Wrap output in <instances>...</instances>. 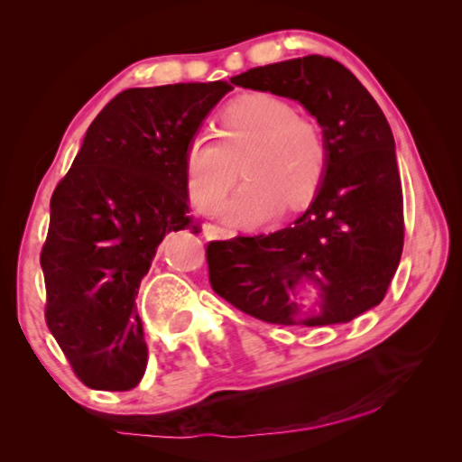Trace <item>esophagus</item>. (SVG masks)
I'll return each mask as SVG.
<instances>
[{"instance_id":"34e87169","label":"esophagus","mask_w":462,"mask_h":462,"mask_svg":"<svg viewBox=\"0 0 462 462\" xmlns=\"http://www.w3.org/2000/svg\"><path fill=\"white\" fill-rule=\"evenodd\" d=\"M203 236H206L208 240H224V238H232L234 232L228 228H222V226L209 224L203 228Z\"/></svg>"}]
</instances>
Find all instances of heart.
I'll return each mask as SVG.
<instances>
[{"mask_svg":"<svg viewBox=\"0 0 462 462\" xmlns=\"http://www.w3.org/2000/svg\"><path fill=\"white\" fill-rule=\"evenodd\" d=\"M214 134H195L185 151V181L199 212H214L238 179L246 185L226 206V216L261 224L281 206L300 209L314 199L328 169L322 128L297 116L289 101L250 93L234 99L217 118Z\"/></svg>","mask_w":462,"mask_h":462,"instance_id":"1","label":"heart"}]
</instances>
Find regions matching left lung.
<instances>
[{"label": "left lung", "instance_id": "left-lung-1", "mask_svg": "<svg viewBox=\"0 0 462 462\" xmlns=\"http://www.w3.org/2000/svg\"><path fill=\"white\" fill-rule=\"evenodd\" d=\"M240 88L300 101L322 126L328 169L314 201L273 234L214 240L209 283L245 314L281 326L344 324L379 306L403 250V193L389 122L363 83L319 54L248 69ZM306 280L320 311L296 301Z\"/></svg>", "mask_w": 462, "mask_h": 462}]
</instances>
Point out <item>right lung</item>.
Returning a JSON list of instances; mask_svg holds the SVG:
<instances>
[{"instance_id":"1","label":"right lung","mask_w":462,"mask_h":462,"mask_svg":"<svg viewBox=\"0 0 462 462\" xmlns=\"http://www.w3.org/2000/svg\"><path fill=\"white\" fill-rule=\"evenodd\" d=\"M226 81L134 88L91 122L51 198L46 326L81 383L128 391L146 371L140 281L171 232L193 230L185 151Z\"/></svg>"}]
</instances>
